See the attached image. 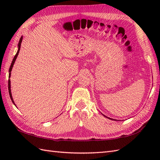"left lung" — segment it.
Instances as JSON below:
<instances>
[{
  "label": "left lung",
  "mask_w": 160,
  "mask_h": 160,
  "mask_svg": "<svg viewBox=\"0 0 160 160\" xmlns=\"http://www.w3.org/2000/svg\"><path fill=\"white\" fill-rule=\"evenodd\" d=\"M102 115H103V114H102ZM104 115V117H106V118H108V119H111V120H113V119H111V118H108V117H107V116H105L104 115Z\"/></svg>",
  "instance_id": "left-lung-1"
}]
</instances>
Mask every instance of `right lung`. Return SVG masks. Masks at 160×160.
I'll list each match as a JSON object with an SVG mask.
<instances>
[{
  "instance_id": "right-lung-1",
  "label": "right lung",
  "mask_w": 160,
  "mask_h": 160,
  "mask_svg": "<svg viewBox=\"0 0 160 160\" xmlns=\"http://www.w3.org/2000/svg\"><path fill=\"white\" fill-rule=\"evenodd\" d=\"M22 38H23L22 36H21V38H20L19 42H18V51H17V53H16V54L15 55L14 58H13V59L12 62L11 66H10V67H9V78H10V76H11V71H12V68H13V64H14V63H15V61H16V58H17V56H18V53H19L20 49V45H21V42H22ZM11 82V81H10V79H9V80H8V89H9V96H10V98H11V100H12V102L13 103V104L16 105L15 103H14V102H13V98H12V92H11V82Z\"/></svg>"
}]
</instances>
